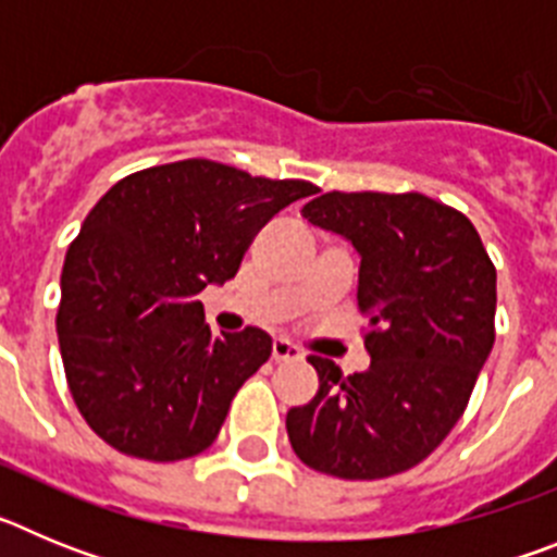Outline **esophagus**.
I'll use <instances>...</instances> for the list:
<instances>
[{"label":"esophagus","instance_id":"1","mask_svg":"<svg viewBox=\"0 0 557 557\" xmlns=\"http://www.w3.org/2000/svg\"><path fill=\"white\" fill-rule=\"evenodd\" d=\"M301 357H304L301 348L295 346V343H289V339H284V337L273 339V359H275V362H298Z\"/></svg>","mask_w":557,"mask_h":557}]
</instances>
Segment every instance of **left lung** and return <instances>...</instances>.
Instances as JSON below:
<instances>
[{"instance_id": "left-lung-1", "label": "left lung", "mask_w": 557, "mask_h": 557, "mask_svg": "<svg viewBox=\"0 0 557 557\" xmlns=\"http://www.w3.org/2000/svg\"><path fill=\"white\" fill-rule=\"evenodd\" d=\"M301 214L359 253L371 366L343 376L312 354L321 387L287 412L289 444L339 480L401 474L469 405L494 348L496 270L471 220L418 191H326Z\"/></svg>"}]
</instances>
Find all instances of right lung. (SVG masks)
I'll list each match as a JSON object with an SVG mask.
<instances>
[{"instance_id":"1","label":"right lung","mask_w":557,"mask_h":557,"mask_svg":"<svg viewBox=\"0 0 557 557\" xmlns=\"http://www.w3.org/2000/svg\"><path fill=\"white\" fill-rule=\"evenodd\" d=\"M312 191L189 159L133 172L88 211L55 326L69 391L106 444L156 462L214 444L273 339L253 326L211 334L198 295L234 278L259 228Z\"/></svg>"}]
</instances>
